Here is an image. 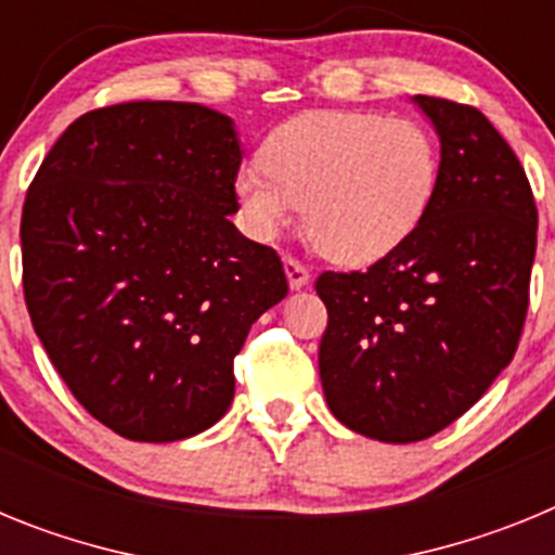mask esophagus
Instances as JSON below:
<instances>
[{
    "instance_id": "34e87169",
    "label": "esophagus",
    "mask_w": 555,
    "mask_h": 555,
    "mask_svg": "<svg viewBox=\"0 0 555 555\" xmlns=\"http://www.w3.org/2000/svg\"><path fill=\"white\" fill-rule=\"evenodd\" d=\"M283 267H286L288 286H292V288L308 286V281H311V272H308L306 263H300V261H297V258L286 255V258H283Z\"/></svg>"
}]
</instances>
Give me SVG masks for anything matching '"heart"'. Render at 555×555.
Here are the masks:
<instances>
[{"label":"heart","mask_w":555,"mask_h":555,"mask_svg":"<svg viewBox=\"0 0 555 555\" xmlns=\"http://www.w3.org/2000/svg\"><path fill=\"white\" fill-rule=\"evenodd\" d=\"M439 185L423 121L375 111H308L263 141L235 178L249 230L274 238L302 208L306 233L336 263H372L420 228Z\"/></svg>","instance_id":"heart-1"}]
</instances>
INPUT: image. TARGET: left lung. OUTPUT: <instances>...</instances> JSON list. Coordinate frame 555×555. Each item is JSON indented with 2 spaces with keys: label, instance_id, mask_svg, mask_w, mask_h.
I'll return each mask as SVG.
<instances>
[{
  "label": "left lung",
  "instance_id": "left-lung-1",
  "mask_svg": "<svg viewBox=\"0 0 555 555\" xmlns=\"http://www.w3.org/2000/svg\"><path fill=\"white\" fill-rule=\"evenodd\" d=\"M442 164L420 228L366 272H322L320 377L338 423L428 439L478 403L517 350L537 255L526 169L473 105L416 96Z\"/></svg>",
  "mask_w": 555,
  "mask_h": 555
}]
</instances>
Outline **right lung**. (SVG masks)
<instances>
[{
    "label": "right lung",
    "mask_w": 555,
    "mask_h": 555,
    "mask_svg": "<svg viewBox=\"0 0 555 555\" xmlns=\"http://www.w3.org/2000/svg\"><path fill=\"white\" fill-rule=\"evenodd\" d=\"M233 121L194 102L82 113L22 210V286L49 361L132 442H178L233 400V358L286 297L272 247L244 238Z\"/></svg>",
    "instance_id": "obj_1"
}]
</instances>
